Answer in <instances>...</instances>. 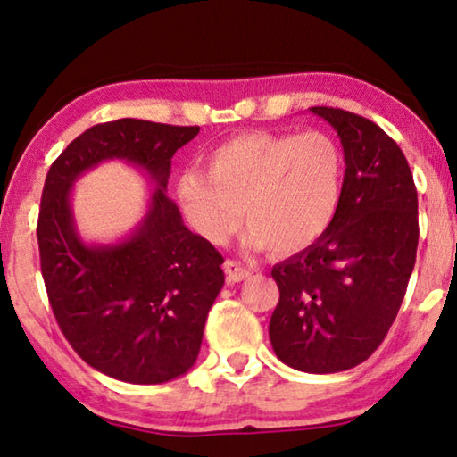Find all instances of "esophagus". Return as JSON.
Returning <instances> with one entry per match:
<instances>
[{"instance_id": "obj_1", "label": "esophagus", "mask_w": 457, "mask_h": 457, "mask_svg": "<svg viewBox=\"0 0 457 457\" xmlns=\"http://www.w3.org/2000/svg\"><path fill=\"white\" fill-rule=\"evenodd\" d=\"M223 270H226V275L231 283H240V281H244V278L250 277V269L242 267V264L236 261H226V264H223Z\"/></svg>"}]
</instances>
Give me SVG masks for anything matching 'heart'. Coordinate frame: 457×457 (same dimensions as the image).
Listing matches in <instances>:
<instances>
[{
  "mask_svg": "<svg viewBox=\"0 0 457 457\" xmlns=\"http://www.w3.org/2000/svg\"><path fill=\"white\" fill-rule=\"evenodd\" d=\"M207 172H187L176 196L203 237L223 244L242 221L254 246L297 254L326 234L343 201L346 160L328 131L244 133L217 145Z\"/></svg>",
  "mask_w": 457,
  "mask_h": 457,
  "instance_id": "b5f03b06",
  "label": "heart"
}]
</instances>
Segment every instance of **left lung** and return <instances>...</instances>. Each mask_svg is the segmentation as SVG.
I'll return each mask as SVG.
<instances>
[{"label":"left lung","instance_id":"obj_1","mask_svg":"<svg viewBox=\"0 0 457 457\" xmlns=\"http://www.w3.org/2000/svg\"><path fill=\"white\" fill-rule=\"evenodd\" d=\"M346 160L343 201L326 234L272 267L278 303L269 337L277 357L305 373L351 370L381 345L417 261L419 199L403 149L384 129L330 106Z\"/></svg>","mask_w":457,"mask_h":457}]
</instances>
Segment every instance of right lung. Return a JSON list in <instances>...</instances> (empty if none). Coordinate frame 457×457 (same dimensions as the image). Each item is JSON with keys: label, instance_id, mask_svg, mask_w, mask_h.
<instances>
[{"label": "right lung", "instance_id": "add662e5", "mask_svg": "<svg viewBox=\"0 0 457 457\" xmlns=\"http://www.w3.org/2000/svg\"><path fill=\"white\" fill-rule=\"evenodd\" d=\"M196 135L199 127L102 122L67 145L45 180L37 236L53 314L87 365L127 384L185 376L226 281L220 252L185 226L166 195L172 155ZM111 159L139 167L156 188L125 238L87 245L75 226L71 190L81 173Z\"/></svg>", "mask_w": 457, "mask_h": 457}]
</instances>
